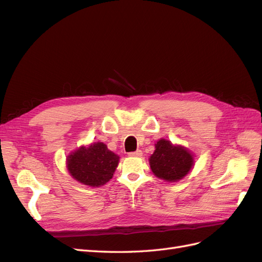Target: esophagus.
Here are the masks:
<instances>
[{"label":"esophagus","mask_w":262,"mask_h":262,"mask_svg":"<svg viewBox=\"0 0 262 262\" xmlns=\"http://www.w3.org/2000/svg\"><path fill=\"white\" fill-rule=\"evenodd\" d=\"M142 150H140V149H138V150H136V152H130V153H128V155L129 156H142Z\"/></svg>","instance_id":"34e87169"}]
</instances>
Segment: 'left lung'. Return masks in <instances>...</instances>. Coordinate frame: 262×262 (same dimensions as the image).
I'll return each mask as SVG.
<instances>
[{
  "label": "left lung",
  "instance_id": "8db88e82",
  "mask_svg": "<svg viewBox=\"0 0 262 262\" xmlns=\"http://www.w3.org/2000/svg\"><path fill=\"white\" fill-rule=\"evenodd\" d=\"M149 166L156 177L166 181H178L191 170L193 155L188 148L161 139L157 141L154 153L149 157Z\"/></svg>",
  "mask_w": 262,
  "mask_h": 262
}]
</instances>
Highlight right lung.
Listing matches in <instances>:
<instances>
[{
	"label": "right lung",
	"mask_w": 262,
	"mask_h": 262,
	"mask_svg": "<svg viewBox=\"0 0 262 262\" xmlns=\"http://www.w3.org/2000/svg\"><path fill=\"white\" fill-rule=\"evenodd\" d=\"M119 157L107 145L97 142L81 146L67 158V168L75 180L91 187H100L113 178Z\"/></svg>",
	"instance_id": "add662e5"
}]
</instances>
